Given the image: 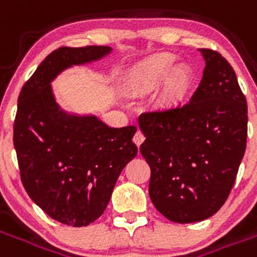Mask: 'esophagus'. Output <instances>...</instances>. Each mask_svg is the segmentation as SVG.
<instances>
[{
    "label": "esophagus",
    "instance_id": "34e87169",
    "mask_svg": "<svg viewBox=\"0 0 257 257\" xmlns=\"http://www.w3.org/2000/svg\"><path fill=\"white\" fill-rule=\"evenodd\" d=\"M145 139H146L145 135L142 134L140 131H138V132H136V134H135V136H134V143L138 146V147H140V145H142V143L145 142Z\"/></svg>",
    "mask_w": 257,
    "mask_h": 257
}]
</instances>
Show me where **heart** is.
Instances as JSON below:
<instances>
[{
	"instance_id": "heart-1",
	"label": "heart",
	"mask_w": 257,
	"mask_h": 257,
	"mask_svg": "<svg viewBox=\"0 0 257 257\" xmlns=\"http://www.w3.org/2000/svg\"><path fill=\"white\" fill-rule=\"evenodd\" d=\"M176 60L175 53L160 52L134 64L123 78L126 93L131 97H145L158 88L156 103L160 108L182 106L193 89L195 73L191 66Z\"/></svg>"
}]
</instances>
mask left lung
Here are the masks:
<instances>
[{
  "label": "left lung",
  "mask_w": 257,
  "mask_h": 257,
  "mask_svg": "<svg viewBox=\"0 0 257 257\" xmlns=\"http://www.w3.org/2000/svg\"><path fill=\"white\" fill-rule=\"evenodd\" d=\"M199 52L204 75L189 103L139 117L150 198L175 223L205 220L220 209L246 149L248 107L235 71L219 52Z\"/></svg>",
  "instance_id": "left-lung-1"
}]
</instances>
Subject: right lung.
Here are the masks:
<instances>
[{
  "label": "right lung",
  "instance_id": "right-lung-1",
  "mask_svg": "<svg viewBox=\"0 0 257 257\" xmlns=\"http://www.w3.org/2000/svg\"><path fill=\"white\" fill-rule=\"evenodd\" d=\"M110 47H62L49 53L18 99L14 146L30 198L63 224L84 227L103 215L125 165L138 154L136 126L111 128L96 115L59 106L52 81L66 68L107 56Z\"/></svg>",
  "mask_w": 257,
  "mask_h": 257
}]
</instances>
